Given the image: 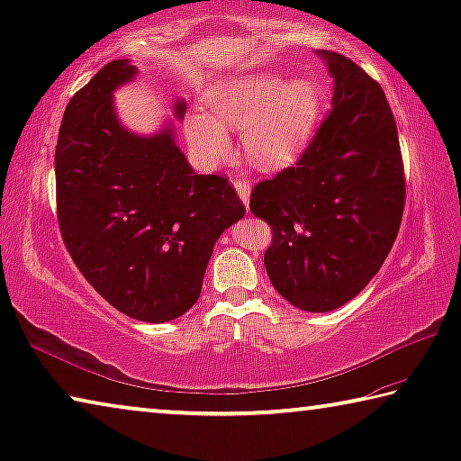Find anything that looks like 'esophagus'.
Here are the masks:
<instances>
[{"label": "esophagus", "instance_id": "34e87169", "mask_svg": "<svg viewBox=\"0 0 461 461\" xmlns=\"http://www.w3.org/2000/svg\"><path fill=\"white\" fill-rule=\"evenodd\" d=\"M233 188H236L240 201H242L248 207V201H250V185H248V180L236 178V180H233Z\"/></svg>", "mask_w": 461, "mask_h": 461}]
</instances>
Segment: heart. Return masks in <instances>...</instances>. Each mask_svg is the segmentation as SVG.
<instances>
[{
  "mask_svg": "<svg viewBox=\"0 0 461 461\" xmlns=\"http://www.w3.org/2000/svg\"><path fill=\"white\" fill-rule=\"evenodd\" d=\"M209 106L213 116H186V137L203 158H223L230 151L228 129H244L250 162L262 170H281L310 145L322 114L324 87L308 76L248 73L213 87Z\"/></svg>",
  "mask_w": 461,
  "mask_h": 461,
  "instance_id": "1",
  "label": "heart"
}]
</instances>
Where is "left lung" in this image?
<instances>
[{"mask_svg":"<svg viewBox=\"0 0 461 461\" xmlns=\"http://www.w3.org/2000/svg\"><path fill=\"white\" fill-rule=\"evenodd\" d=\"M318 55L334 79L330 114L297 164L250 194V211L273 230L268 279L303 312H332L367 287L392 250L406 199L382 86L345 55Z\"/></svg>","mask_w":461,"mask_h":461,"instance_id":"1","label":"left lung"}]
</instances>
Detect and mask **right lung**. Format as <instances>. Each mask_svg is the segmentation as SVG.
Returning <instances> with one entry per match:
<instances>
[{
    "mask_svg": "<svg viewBox=\"0 0 461 461\" xmlns=\"http://www.w3.org/2000/svg\"><path fill=\"white\" fill-rule=\"evenodd\" d=\"M135 76L127 59L106 63L65 108L57 219L86 281L125 316L159 324L196 303L215 242L246 209L228 178L193 170L172 125H121L113 92ZM185 111L178 100L176 119Z\"/></svg>",
    "mask_w": 461,
    "mask_h": 461,
    "instance_id": "add662e5",
    "label": "right lung"
}]
</instances>
